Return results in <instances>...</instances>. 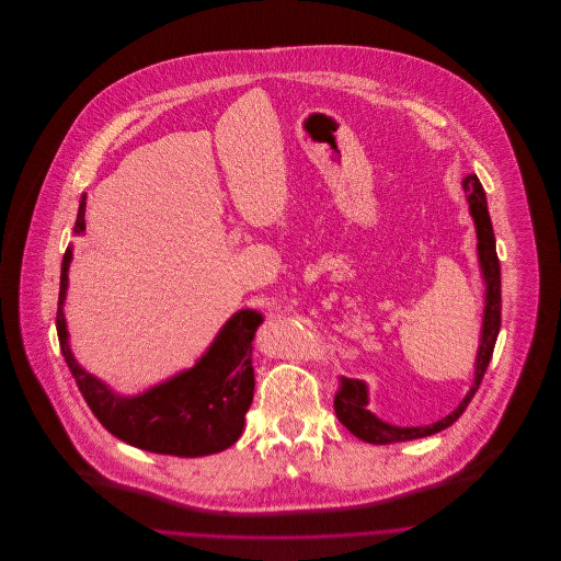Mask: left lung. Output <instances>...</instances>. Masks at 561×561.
Masks as SVG:
<instances>
[{
    "label": "left lung",
    "mask_w": 561,
    "mask_h": 561,
    "mask_svg": "<svg viewBox=\"0 0 561 561\" xmlns=\"http://www.w3.org/2000/svg\"><path fill=\"white\" fill-rule=\"evenodd\" d=\"M462 190L469 201V211L476 222V234H478V259H480V272L484 280V313H482V333H480V347H478V358H476V378L469 389V393L462 398V402L442 420L424 426H396L385 420H380L376 413H371L369 407V387L365 380L356 378H343L341 391L335 393L333 409L339 420L360 439L369 444H393V442H407V439H417L426 437L433 433L444 431L446 426H451L469 407L471 398L476 396L486 367L493 356V347L500 333V322H502V278H500V261L495 252V234L491 226V216H489V205H486V194L476 174H469L462 179Z\"/></svg>",
    "instance_id": "obj_1"
}]
</instances>
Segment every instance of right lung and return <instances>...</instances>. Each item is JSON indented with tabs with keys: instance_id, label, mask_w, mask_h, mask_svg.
Listing matches in <instances>:
<instances>
[{
	"instance_id": "obj_1",
	"label": "right lung",
	"mask_w": 561,
	"mask_h": 561,
	"mask_svg": "<svg viewBox=\"0 0 561 561\" xmlns=\"http://www.w3.org/2000/svg\"><path fill=\"white\" fill-rule=\"evenodd\" d=\"M72 232L75 237L85 232V194L79 201ZM70 261L72 245L61 263L57 333L66 365L96 420L126 444L161 456L201 458L232 446L243 433L254 398L252 343L263 313L239 309L190 369L137 396H122L88 374L70 350L64 316Z\"/></svg>"
}]
</instances>
